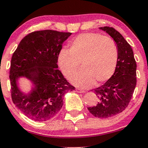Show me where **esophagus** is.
Instances as JSON below:
<instances>
[{
  "instance_id": "obj_1",
  "label": "esophagus",
  "mask_w": 148,
  "mask_h": 148,
  "mask_svg": "<svg viewBox=\"0 0 148 148\" xmlns=\"http://www.w3.org/2000/svg\"><path fill=\"white\" fill-rule=\"evenodd\" d=\"M76 91L77 92H79V93L84 92V90H81V89H79V88H76Z\"/></svg>"
}]
</instances>
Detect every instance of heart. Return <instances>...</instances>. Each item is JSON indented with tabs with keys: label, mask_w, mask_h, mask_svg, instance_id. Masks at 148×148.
<instances>
[{
	"label": "heart",
	"mask_w": 148,
	"mask_h": 148,
	"mask_svg": "<svg viewBox=\"0 0 148 148\" xmlns=\"http://www.w3.org/2000/svg\"><path fill=\"white\" fill-rule=\"evenodd\" d=\"M118 58V47L113 39L99 33H87L72 40L69 51H61L58 62L66 77L76 71L81 63L82 71L72 74L69 81L79 88H88L95 82L102 84L111 77Z\"/></svg>",
	"instance_id": "obj_1"
}]
</instances>
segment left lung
<instances>
[{"mask_svg": "<svg viewBox=\"0 0 148 148\" xmlns=\"http://www.w3.org/2000/svg\"><path fill=\"white\" fill-rule=\"evenodd\" d=\"M99 29L108 33L116 43L118 62L111 77L94 89L98 103L88 109L94 116L107 118L120 113L128 106L136 85V62L132 47L118 31L108 26Z\"/></svg>", "mask_w": 148, "mask_h": 148, "instance_id": "1", "label": "left lung"}]
</instances>
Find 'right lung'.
Wrapping results in <instances>:
<instances>
[{
  "label": "right lung",
  "instance_id": "obj_1",
  "mask_svg": "<svg viewBox=\"0 0 148 148\" xmlns=\"http://www.w3.org/2000/svg\"><path fill=\"white\" fill-rule=\"evenodd\" d=\"M71 35L51 30L33 32L22 39L13 53L10 71L12 99L25 116L35 121H47L56 116L63 104L64 95L75 90L57 64L62 44ZM23 77L33 84L27 93L18 85Z\"/></svg>",
  "mask_w": 148,
  "mask_h": 148
}]
</instances>
